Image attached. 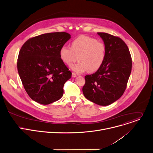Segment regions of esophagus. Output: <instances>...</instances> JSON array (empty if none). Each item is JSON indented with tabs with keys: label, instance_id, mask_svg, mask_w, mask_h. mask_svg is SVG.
<instances>
[{
	"label": "esophagus",
	"instance_id": "obj_1",
	"mask_svg": "<svg viewBox=\"0 0 153 153\" xmlns=\"http://www.w3.org/2000/svg\"><path fill=\"white\" fill-rule=\"evenodd\" d=\"M76 76H77V75H76V74H75V73H72V78H75Z\"/></svg>",
	"mask_w": 153,
	"mask_h": 153
}]
</instances>
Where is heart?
<instances>
[{
	"instance_id": "1",
	"label": "heart",
	"mask_w": 153,
	"mask_h": 153,
	"mask_svg": "<svg viewBox=\"0 0 153 153\" xmlns=\"http://www.w3.org/2000/svg\"><path fill=\"white\" fill-rule=\"evenodd\" d=\"M59 57L66 65H71L76 60L77 64L71 69L75 72L88 71L94 73L103 65L106 56V47L103 42L88 36H79L71 43V48L63 45L59 49Z\"/></svg>"
}]
</instances>
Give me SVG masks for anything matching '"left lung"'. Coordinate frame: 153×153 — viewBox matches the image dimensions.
<instances>
[{"instance_id":"obj_1","label":"left lung","mask_w":153,"mask_h":153,"mask_svg":"<svg viewBox=\"0 0 153 153\" xmlns=\"http://www.w3.org/2000/svg\"><path fill=\"white\" fill-rule=\"evenodd\" d=\"M97 34L105 45L106 56L99 70L85 76L82 92L93 103L108 106L123 94L131 72L132 59L129 48L122 39L106 33Z\"/></svg>"}]
</instances>
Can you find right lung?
<instances>
[{"mask_svg": "<svg viewBox=\"0 0 153 153\" xmlns=\"http://www.w3.org/2000/svg\"><path fill=\"white\" fill-rule=\"evenodd\" d=\"M71 38L65 32L45 33L27 41L21 47L18 71L29 97L48 105L63 95L64 83L72 73L61 61L59 49Z\"/></svg>", "mask_w": 153, "mask_h": 153, "instance_id": "obj_1", "label": "right lung"}]
</instances>
